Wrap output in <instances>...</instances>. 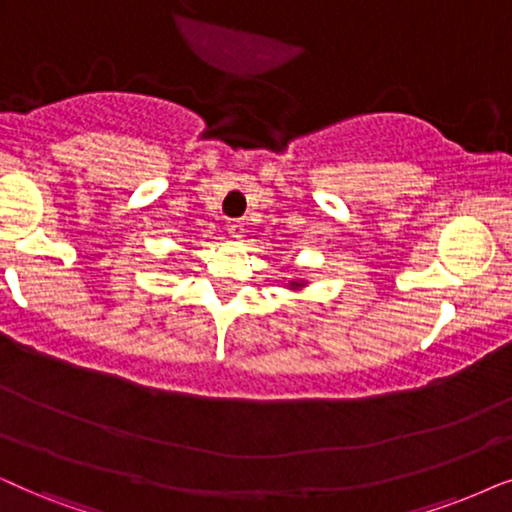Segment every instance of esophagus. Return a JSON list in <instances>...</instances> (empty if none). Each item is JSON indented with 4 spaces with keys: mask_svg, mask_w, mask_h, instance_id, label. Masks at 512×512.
I'll list each match as a JSON object with an SVG mask.
<instances>
[{
    "mask_svg": "<svg viewBox=\"0 0 512 512\" xmlns=\"http://www.w3.org/2000/svg\"><path fill=\"white\" fill-rule=\"evenodd\" d=\"M228 232L232 237H244V223L242 221H230L228 223Z\"/></svg>",
    "mask_w": 512,
    "mask_h": 512,
    "instance_id": "1",
    "label": "esophagus"
}]
</instances>
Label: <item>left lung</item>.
I'll list each match as a JSON object with an SVG mask.
<instances>
[{"instance_id": "1", "label": "left lung", "mask_w": 512, "mask_h": 512, "mask_svg": "<svg viewBox=\"0 0 512 512\" xmlns=\"http://www.w3.org/2000/svg\"><path fill=\"white\" fill-rule=\"evenodd\" d=\"M289 287H291V289H298V287H303V282H291Z\"/></svg>"}]
</instances>
